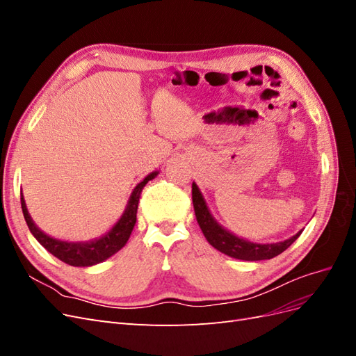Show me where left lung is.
Segmentation results:
<instances>
[{
  "label": "left lung",
  "instance_id": "left-lung-1",
  "mask_svg": "<svg viewBox=\"0 0 356 356\" xmlns=\"http://www.w3.org/2000/svg\"><path fill=\"white\" fill-rule=\"evenodd\" d=\"M191 195H193V207H195L196 220L200 225V229L204 234L207 241L218 250L220 252L229 255L232 258H238V260L245 261H261V260H270V258L282 254L291 243H294L296 239L301 234L300 230L296 233L293 238H289L282 242L276 243H257L248 239L239 238L230 230L213 218L212 212L209 211V207L207 200H204L200 188L197 187L196 182H193L191 186Z\"/></svg>",
  "mask_w": 356,
  "mask_h": 356
}]
</instances>
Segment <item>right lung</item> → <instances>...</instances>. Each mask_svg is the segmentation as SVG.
Masks as SVG:
<instances>
[{
  "instance_id": "right-lung-1",
  "label": "right lung",
  "mask_w": 356,
  "mask_h": 356,
  "mask_svg": "<svg viewBox=\"0 0 356 356\" xmlns=\"http://www.w3.org/2000/svg\"><path fill=\"white\" fill-rule=\"evenodd\" d=\"M157 175H159V170H154L139 182V184L134 188L131 197H129L122 217L118 218V221L108 232L98 239H92L86 242H68V241L51 238V236L46 234L41 229H38V225L32 221L26 208L24 195L20 193V203H22L24 217L32 236H34V238L40 242L41 246H44L51 255L59 258L60 261L74 267H89V266L99 264L105 261L106 258H110L111 255L120 251L129 241V238H131V233L136 222L139 196H141V191L145 187L147 182L154 179Z\"/></svg>"
}]
</instances>
